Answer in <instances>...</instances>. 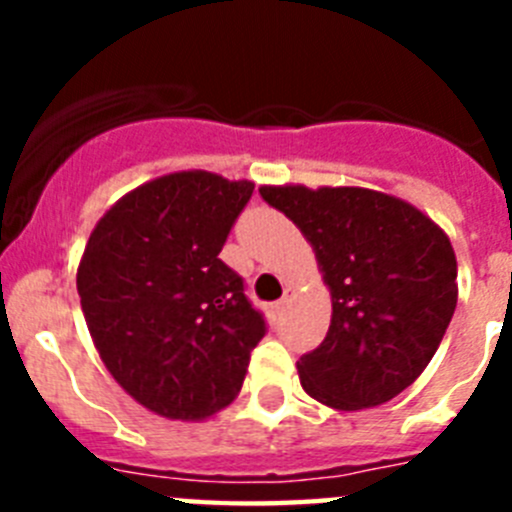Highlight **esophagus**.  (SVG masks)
Here are the masks:
<instances>
[{"mask_svg":"<svg viewBox=\"0 0 512 512\" xmlns=\"http://www.w3.org/2000/svg\"><path fill=\"white\" fill-rule=\"evenodd\" d=\"M292 297H295V292H292V289H284V297H282V300H279L277 302V307H279V310H284V307H287L289 305V302H292Z\"/></svg>","mask_w":512,"mask_h":512,"instance_id":"esophagus-1","label":"esophagus"}]
</instances>
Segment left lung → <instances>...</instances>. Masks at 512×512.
<instances>
[{"instance_id": "1", "label": "left lung", "mask_w": 512, "mask_h": 512, "mask_svg": "<svg viewBox=\"0 0 512 512\" xmlns=\"http://www.w3.org/2000/svg\"><path fill=\"white\" fill-rule=\"evenodd\" d=\"M315 248L333 297L325 341L297 361L336 410L390 402L420 377L456 310L449 235L418 207L361 187H261Z\"/></svg>"}]
</instances>
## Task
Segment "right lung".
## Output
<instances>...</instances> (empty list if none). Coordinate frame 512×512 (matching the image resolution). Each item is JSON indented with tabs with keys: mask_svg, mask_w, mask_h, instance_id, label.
I'll use <instances>...</instances> for the list:
<instances>
[{
	"mask_svg": "<svg viewBox=\"0 0 512 512\" xmlns=\"http://www.w3.org/2000/svg\"><path fill=\"white\" fill-rule=\"evenodd\" d=\"M251 182L179 171L104 212L76 289L104 366L143 408L205 420L241 392L266 320L220 259Z\"/></svg>",
	"mask_w": 512,
	"mask_h": 512,
	"instance_id": "right-lung-1",
	"label": "right lung"
}]
</instances>
